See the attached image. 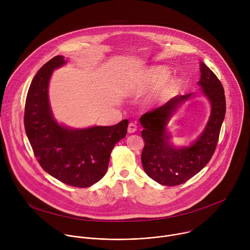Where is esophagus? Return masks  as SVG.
I'll return each mask as SVG.
<instances>
[{"mask_svg":"<svg viewBox=\"0 0 250 250\" xmlns=\"http://www.w3.org/2000/svg\"><path fill=\"white\" fill-rule=\"evenodd\" d=\"M136 125H135V124H133V123H130L129 125H128V126H127V131H128V133H133L135 130H136Z\"/></svg>","mask_w":250,"mask_h":250,"instance_id":"1","label":"esophagus"}]
</instances>
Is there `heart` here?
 Wrapping results in <instances>:
<instances>
[{"mask_svg": "<svg viewBox=\"0 0 250 250\" xmlns=\"http://www.w3.org/2000/svg\"><path fill=\"white\" fill-rule=\"evenodd\" d=\"M172 76V71L165 65H154L141 71L131 87L132 93L136 95H146L160 90L157 95L151 99V104H157L168 100L181 86V81L178 78L168 80ZM169 82L168 83L167 81Z\"/></svg>", "mask_w": 250, "mask_h": 250, "instance_id": "heart-1", "label": "heart"}]
</instances>
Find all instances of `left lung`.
<instances>
[{"instance_id":"left-lung-1","label":"left lung","mask_w":250,"mask_h":250,"mask_svg":"<svg viewBox=\"0 0 250 250\" xmlns=\"http://www.w3.org/2000/svg\"><path fill=\"white\" fill-rule=\"evenodd\" d=\"M198 85L209 104L210 114L205 128L190 145L175 146L168 125L181 106L194 97V93L176 96L139 119L144 127L141 136L146 142L141 153L142 167L151 179L161 185L185 183L208 164L215 152L226 115L224 87L205 63L201 64Z\"/></svg>"}]
</instances>
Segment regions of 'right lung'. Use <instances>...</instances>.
Masks as SVG:
<instances>
[{"label":"right lung","mask_w":250,"mask_h":250,"mask_svg":"<svg viewBox=\"0 0 250 250\" xmlns=\"http://www.w3.org/2000/svg\"><path fill=\"white\" fill-rule=\"evenodd\" d=\"M66 63L62 55L55 56L32 79L25 101L24 128L44 171L64 184L86 188L105 174L114 146L127 132L128 121L83 128L58 123L50 105L48 87L53 71Z\"/></svg>","instance_id":"1"}]
</instances>
